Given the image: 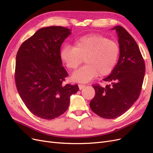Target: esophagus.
Returning <instances> with one entry per match:
<instances>
[{
    "instance_id": "34e87169",
    "label": "esophagus",
    "mask_w": 153,
    "mask_h": 153,
    "mask_svg": "<svg viewBox=\"0 0 153 153\" xmlns=\"http://www.w3.org/2000/svg\"><path fill=\"white\" fill-rule=\"evenodd\" d=\"M85 87V85H84V84H79V85H78V87H79L80 90L84 89Z\"/></svg>"
}]
</instances>
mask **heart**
Returning a JSON list of instances; mask_svg holds the SVG:
<instances>
[{"label": "heart", "instance_id": "b5f03b06", "mask_svg": "<svg viewBox=\"0 0 153 153\" xmlns=\"http://www.w3.org/2000/svg\"><path fill=\"white\" fill-rule=\"evenodd\" d=\"M120 53L118 44L97 34H88L76 39L73 47L65 45L60 56L69 70L76 69L85 60V65L75 71L73 81L88 82L98 76L109 75L115 67Z\"/></svg>", "mask_w": 153, "mask_h": 153}]
</instances>
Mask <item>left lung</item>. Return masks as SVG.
I'll return each mask as SVG.
<instances>
[{
	"label": "left lung",
	"mask_w": 153,
	"mask_h": 153,
	"mask_svg": "<svg viewBox=\"0 0 153 153\" xmlns=\"http://www.w3.org/2000/svg\"><path fill=\"white\" fill-rule=\"evenodd\" d=\"M120 53L110 75L103 80L105 87L94 85L95 96L89 103L93 112L105 119H115L131 107L139 97L146 67L138 46L121 26H115Z\"/></svg>",
	"instance_id": "1"
}]
</instances>
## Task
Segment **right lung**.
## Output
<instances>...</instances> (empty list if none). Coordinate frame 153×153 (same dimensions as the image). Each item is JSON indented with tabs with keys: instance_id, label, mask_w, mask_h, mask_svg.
Listing matches in <instances>:
<instances>
[{
	"instance_id": "1",
	"label": "right lung",
	"mask_w": 153,
	"mask_h": 153,
	"mask_svg": "<svg viewBox=\"0 0 153 153\" xmlns=\"http://www.w3.org/2000/svg\"><path fill=\"white\" fill-rule=\"evenodd\" d=\"M71 30L43 27L22 44L16 57L15 82L23 102L31 113L50 120L64 113L78 85H64L68 75L60 56L61 47Z\"/></svg>"
}]
</instances>
